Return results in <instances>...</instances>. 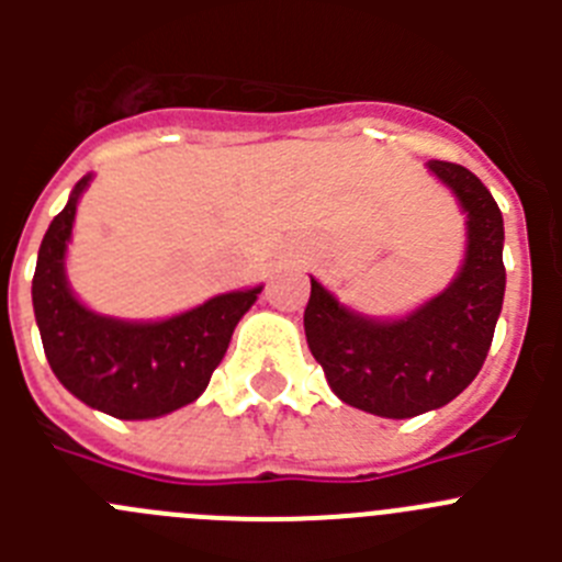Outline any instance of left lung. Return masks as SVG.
<instances>
[{"label": "left lung", "instance_id": "1", "mask_svg": "<svg viewBox=\"0 0 562 562\" xmlns=\"http://www.w3.org/2000/svg\"><path fill=\"white\" fill-rule=\"evenodd\" d=\"M467 211V258L459 278L405 321L355 315L312 278L304 329L331 391L346 405L389 419L441 408L475 380L504 304V220L484 182L459 162L430 160Z\"/></svg>", "mask_w": 562, "mask_h": 562}]
</instances>
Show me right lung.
Returning <instances> with one entry per match:
<instances>
[{"label": "right lung", "instance_id": "add662e5", "mask_svg": "<svg viewBox=\"0 0 562 562\" xmlns=\"http://www.w3.org/2000/svg\"><path fill=\"white\" fill-rule=\"evenodd\" d=\"M89 177L49 222L33 276V310L49 369L69 394L117 419H154L193 402L225 357L261 286L227 292L160 324H123L89 312L64 278L76 205Z\"/></svg>", "mask_w": 562, "mask_h": 562}]
</instances>
